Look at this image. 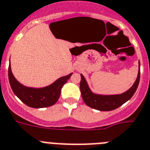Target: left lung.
<instances>
[{"label": "left lung", "instance_id": "8db88e82", "mask_svg": "<svg viewBox=\"0 0 150 150\" xmlns=\"http://www.w3.org/2000/svg\"><path fill=\"white\" fill-rule=\"evenodd\" d=\"M80 76H81V81L80 84V92H81L82 98L86 105L90 108L98 111H102V112L112 111L119 108L123 104H125V102L130 100L136 92L140 77V64L139 61L137 77L134 83L128 90L121 94L102 95L93 93L89 88L87 81L83 75L80 74Z\"/></svg>", "mask_w": 150, "mask_h": 150}]
</instances>
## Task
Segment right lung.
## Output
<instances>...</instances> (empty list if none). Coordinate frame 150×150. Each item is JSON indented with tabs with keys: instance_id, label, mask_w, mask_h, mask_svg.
<instances>
[{
	"instance_id": "right-lung-1",
	"label": "right lung",
	"mask_w": 150,
	"mask_h": 150,
	"mask_svg": "<svg viewBox=\"0 0 150 150\" xmlns=\"http://www.w3.org/2000/svg\"><path fill=\"white\" fill-rule=\"evenodd\" d=\"M9 63L8 77L13 92L24 104L34 108H46L55 104L61 96L63 86L73 74L70 73L67 76H61L45 87H29L20 83L15 78L11 70V61Z\"/></svg>"
}]
</instances>
